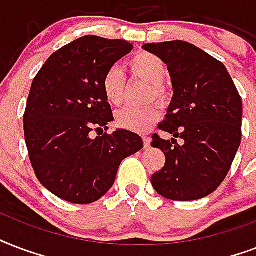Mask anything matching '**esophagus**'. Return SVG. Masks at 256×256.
Returning a JSON list of instances; mask_svg holds the SVG:
<instances>
[{
	"mask_svg": "<svg viewBox=\"0 0 256 256\" xmlns=\"http://www.w3.org/2000/svg\"><path fill=\"white\" fill-rule=\"evenodd\" d=\"M142 142H144V150H148L150 146V136H142Z\"/></svg>",
	"mask_w": 256,
	"mask_h": 256,
	"instance_id": "obj_1",
	"label": "esophagus"
}]
</instances>
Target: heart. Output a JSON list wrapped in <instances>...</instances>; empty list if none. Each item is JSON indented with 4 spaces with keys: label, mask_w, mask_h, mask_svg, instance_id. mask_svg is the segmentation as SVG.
<instances>
[{
    "label": "heart",
    "mask_w": 256,
    "mask_h": 256,
    "mask_svg": "<svg viewBox=\"0 0 256 256\" xmlns=\"http://www.w3.org/2000/svg\"><path fill=\"white\" fill-rule=\"evenodd\" d=\"M128 65L136 76L154 84L156 96L163 97V81L167 76V68L162 58L152 53L140 52L130 58ZM124 82L126 76L122 68L112 66L106 73L102 80V92L110 106H120L124 100ZM160 114H162L158 106H150L146 110L126 106L116 114V122L126 130L146 132L159 120Z\"/></svg>",
    "instance_id": "b5f03b06"
}]
</instances>
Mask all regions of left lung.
<instances>
[{
    "label": "left lung",
    "mask_w": 256,
    "mask_h": 256,
    "mask_svg": "<svg viewBox=\"0 0 256 256\" xmlns=\"http://www.w3.org/2000/svg\"><path fill=\"white\" fill-rule=\"evenodd\" d=\"M142 49L167 65L174 89L159 128L175 138L152 136L150 146L163 150L166 164L150 183L166 199L206 198L224 180L240 146L243 106L236 86L220 61L190 42L146 44Z\"/></svg>",
    "instance_id": "obj_1"
}]
</instances>
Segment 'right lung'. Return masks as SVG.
I'll return each instance as SVG.
<instances>
[{
  "mask_svg": "<svg viewBox=\"0 0 256 256\" xmlns=\"http://www.w3.org/2000/svg\"><path fill=\"white\" fill-rule=\"evenodd\" d=\"M134 45L84 36L49 57L32 82L24 132L37 179L57 198L89 204L114 186L120 163L142 148L128 130L90 138L114 120L102 92L106 73Z\"/></svg>",
  "mask_w": 256,
  "mask_h": 256,
  "instance_id": "add662e5",
  "label": "right lung"
}]
</instances>
